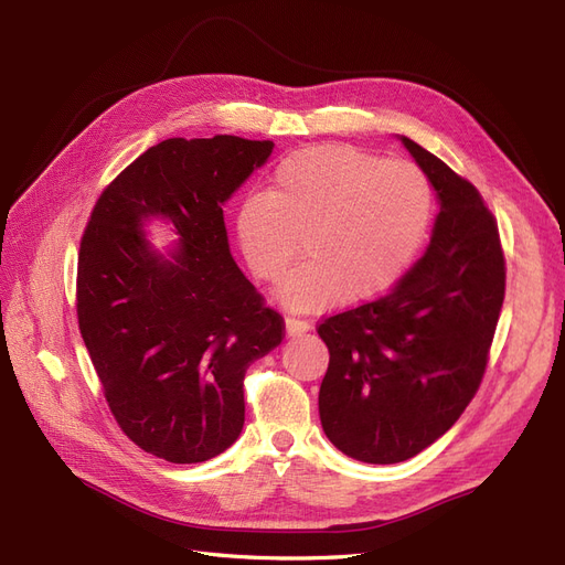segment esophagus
Returning a JSON list of instances; mask_svg holds the SVG:
<instances>
[{"mask_svg":"<svg viewBox=\"0 0 565 565\" xmlns=\"http://www.w3.org/2000/svg\"><path fill=\"white\" fill-rule=\"evenodd\" d=\"M311 330V322L309 320H301V318H295V316H287L285 318V332L287 337H301Z\"/></svg>","mask_w":565,"mask_h":565,"instance_id":"obj_1","label":"esophagus"}]
</instances>
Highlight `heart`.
Listing matches in <instances>:
<instances>
[{
	"label": "heart",
	"instance_id": "heart-1",
	"mask_svg": "<svg viewBox=\"0 0 565 565\" xmlns=\"http://www.w3.org/2000/svg\"><path fill=\"white\" fill-rule=\"evenodd\" d=\"M431 181L409 160H382L344 143L287 156L266 195L247 198L235 233L252 273L278 282L295 311H322L339 297L361 301L398 280L431 224Z\"/></svg>",
	"mask_w": 565,
	"mask_h": 565
}]
</instances>
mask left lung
<instances>
[{
    "instance_id": "1",
    "label": "left lung",
    "mask_w": 565,
    "mask_h": 565,
    "mask_svg": "<svg viewBox=\"0 0 565 565\" xmlns=\"http://www.w3.org/2000/svg\"><path fill=\"white\" fill-rule=\"evenodd\" d=\"M440 200L431 245L386 295L318 322L330 365L322 429L367 465L429 448L465 413L490 361L504 301L498 218L478 188L403 136Z\"/></svg>"
}]
</instances>
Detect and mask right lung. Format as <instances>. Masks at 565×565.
Returning a JSON list of instances; mask_svg holds the SVG:
<instances>
[{
	"label": "right lung",
	"mask_w": 565,
	"mask_h": 565,
	"mask_svg": "<svg viewBox=\"0 0 565 565\" xmlns=\"http://www.w3.org/2000/svg\"><path fill=\"white\" fill-rule=\"evenodd\" d=\"M273 141L216 134L167 139L98 195L77 256V320L110 413L141 450L195 465L245 424L249 363L285 339V320L235 266L224 204ZM182 235L174 263L152 255L140 221Z\"/></svg>",
	"instance_id": "add662e5"
}]
</instances>
